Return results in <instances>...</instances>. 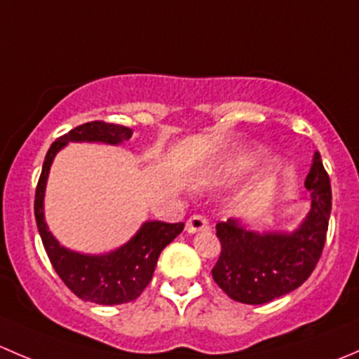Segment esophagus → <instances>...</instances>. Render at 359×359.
<instances>
[{
	"label": "esophagus",
	"instance_id": "1",
	"mask_svg": "<svg viewBox=\"0 0 359 359\" xmlns=\"http://www.w3.org/2000/svg\"><path fill=\"white\" fill-rule=\"evenodd\" d=\"M210 222L203 215H193L189 217V220L186 222V231L189 234L200 233V231H208Z\"/></svg>",
	"mask_w": 359,
	"mask_h": 359
}]
</instances>
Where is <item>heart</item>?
<instances>
[{"instance_id":"b5f03b06","label":"heart","mask_w":359,"mask_h":359,"mask_svg":"<svg viewBox=\"0 0 359 359\" xmlns=\"http://www.w3.org/2000/svg\"><path fill=\"white\" fill-rule=\"evenodd\" d=\"M247 170H248V163L245 161V159H234V161L226 163L224 166H220L219 177H222V179H234V177L243 175Z\"/></svg>"}]
</instances>
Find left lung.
I'll return each mask as SVG.
<instances>
[{
  "instance_id": "left-lung-1",
  "label": "left lung",
  "mask_w": 359,
  "mask_h": 359,
  "mask_svg": "<svg viewBox=\"0 0 359 359\" xmlns=\"http://www.w3.org/2000/svg\"><path fill=\"white\" fill-rule=\"evenodd\" d=\"M304 186L311 193V208L292 233H255L234 219L217 224L222 250L212 276L236 302L257 306L287 295L316 267L332 212L330 177L320 153H314Z\"/></svg>"
}]
</instances>
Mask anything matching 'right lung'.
<instances>
[{
  "mask_svg": "<svg viewBox=\"0 0 359 359\" xmlns=\"http://www.w3.org/2000/svg\"><path fill=\"white\" fill-rule=\"evenodd\" d=\"M133 135L132 128L106 121H90L59 137L50 146L43 161L41 175L34 196V217L53 269L66 287L81 300L102 306H116L135 300L149 285L161 250L172 243L184 229V222L166 224L147 220L135 236L123 247L102 255L72 252L59 243L45 222V187L53 158L69 142H104L111 146L125 142Z\"/></svg>",
  "mask_w": 359,
  "mask_h": 359,
  "instance_id": "obj_1",
  "label": "right lung"
}]
</instances>
